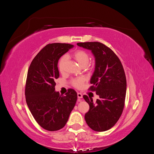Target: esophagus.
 <instances>
[{
    "mask_svg": "<svg viewBox=\"0 0 154 154\" xmlns=\"http://www.w3.org/2000/svg\"><path fill=\"white\" fill-rule=\"evenodd\" d=\"M77 96H78V99H81L83 97V95L82 94V93L80 92H78L77 93Z\"/></svg>",
    "mask_w": 154,
    "mask_h": 154,
    "instance_id": "esophagus-1",
    "label": "esophagus"
}]
</instances>
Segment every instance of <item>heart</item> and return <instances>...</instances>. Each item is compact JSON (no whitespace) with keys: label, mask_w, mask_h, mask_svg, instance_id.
I'll use <instances>...</instances> for the list:
<instances>
[{"label":"heart","mask_w":154,"mask_h":154,"mask_svg":"<svg viewBox=\"0 0 154 154\" xmlns=\"http://www.w3.org/2000/svg\"><path fill=\"white\" fill-rule=\"evenodd\" d=\"M72 58L76 60L78 64L82 67H85L87 66L88 62L90 61V54L87 51L82 49H78L72 54ZM68 57L67 55H63L60 58L58 63V67L59 71L63 73L65 71V66H66V62L67 61ZM84 83V79L82 78H79L73 79L71 81L72 85L75 88H81Z\"/></svg>","instance_id":"obj_1"}]
</instances>
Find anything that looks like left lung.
<instances>
[{
	"label": "left lung",
	"mask_w": 154,
	"mask_h": 154,
	"mask_svg": "<svg viewBox=\"0 0 154 154\" xmlns=\"http://www.w3.org/2000/svg\"><path fill=\"white\" fill-rule=\"evenodd\" d=\"M77 45L91 50L95 57V70L88 88L100 96L94 103L91 97H83L89 105L85 114L87 124L97 132L111 128L122 116L127 92V80L120 60L114 51L98 42H81Z\"/></svg>",
	"instance_id": "1"
}]
</instances>
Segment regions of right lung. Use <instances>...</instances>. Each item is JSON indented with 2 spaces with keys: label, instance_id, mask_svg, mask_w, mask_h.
I'll return each instance as SVG.
<instances>
[{
  "label": "right lung",
  "instance_id": "add662e5",
  "mask_svg": "<svg viewBox=\"0 0 154 154\" xmlns=\"http://www.w3.org/2000/svg\"><path fill=\"white\" fill-rule=\"evenodd\" d=\"M73 47L69 44H48L32 60L27 71V105L36 122L49 131H57L66 125L77 100V93L72 88L66 96L54 91V80L60 76L58 60Z\"/></svg>",
  "mask_w": 154,
  "mask_h": 154
}]
</instances>
